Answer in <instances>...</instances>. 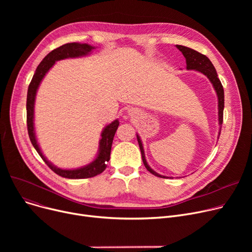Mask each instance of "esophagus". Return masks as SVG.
Listing matches in <instances>:
<instances>
[{"instance_id":"esophagus-1","label":"esophagus","mask_w":252,"mask_h":252,"mask_svg":"<svg viewBox=\"0 0 252 252\" xmlns=\"http://www.w3.org/2000/svg\"><path fill=\"white\" fill-rule=\"evenodd\" d=\"M128 112H130V113H135L134 111H128Z\"/></svg>"}]
</instances>
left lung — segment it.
Listing matches in <instances>:
<instances>
[{
  "mask_svg": "<svg viewBox=\"0 0 252 252\" xmlns=\"http://www.w3.org/2000/svg\"><path fill=\"white\" fill-rule=\"evenodd\" d=\"M176 47L182 52V54L184 55L185 59H186V64H187V69L188 70H196L203 73L205 76L210 81V83L213 84L214 89L217 93L218 96V106H219V125H220V130H219V137L220 134V129H221V125H222V115H223V106H224V96H223V88L221 86V83L220 81V78L218 77L217 70L215 68V66L211 63V61L201 53L197 52L191 48L181 46V45H176ZM218 137V138H219ZM137 139L138 143L140 146V150L142 153V160L145 165V167L147 168L148 171L158 178H168L165 176H161L159 174H157L156 171H154L149 164L147 163L146 158H145V152L143 148V144L140 139V136L137 134Z\"/></svg>",
  "mask_w": 252,
  "mask_h": 252,
  "instance_id": "1",
  "label": "left lung"
}]
</instances>
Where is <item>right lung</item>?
Instances as JSON below:
<instances>
[{"instance_id":"right-lung-1","label":"right lung","mask_w":252,"mask_h":252,"mask_svg":"<svg viewBox=\"0 0 252 252\" xmlns=\"http://www.w3.org/2000/svg\"><path fill=\"white\" fill-rule=\"evenodd\" d=\"M94 49L95 47L88 44L68 43L55 50H53L42 60V62L38 64L28 90V99H26V123H28V130H29V136H30L31 142L33 145V147L38 153V155L41 156L42 159L46 162V164L53 171H54L55 174L63 178L87 179V178L95 177L101 174L102 171H104L106 166H107V162L110 159L112 142H113L115 131L119 126V122L118 119H115V121H113L111 124L107 125L103 128L101 133L102 138L99 141V150H98L97 157L91 163L82 167L73 168V169L59 168L47 159L45 155L43 154L41 148H39L38 143L36 141L34 123H33L34 122V101H35L36 92L39 87V84H41V82L43 81L46 73L50 70L52 66L55 64L56 61L63 60L66 58L84 57L91 54L92 50Z\"/></svg>"}]
</instances>
